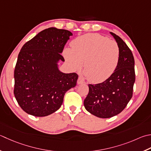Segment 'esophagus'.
<instances>
[{
  "label": "esophagus",
  "instance_id": "1",
  "mask_svg": "<svg viewBox=\"0 0 151 151\" xmlns=\"http://www.w3.org/2000/svg\"><path fill=\"white\" fill-rule=\"evenodd\" d=\"M84 81L83 79H82L81 77H79L78 78V81H77V83H78V84H83V83H84Z\"/></svg>",
  "mask_w": 151,
  "mask_h": 151
}]
</instances>
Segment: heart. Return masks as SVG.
Listing matches in <instances>:
<instances>
[{"instance_id": "obj_1", "label": "heart", "mask_w": 151, "mask_h": 151, "mask_svg": "<svg viewBox=\"0 0 151 151\" xmlns=\"http://www.w3.org/2000/svg\"><path fill=\"white\" fill-rule=\"evenodd\" d=\"M71 49L64 50V56L74 69L84 70L92 83H100L113 75L119 63L120 51L118 44L97 33H88L73 39Z\"/></svg>"}]
</instances>
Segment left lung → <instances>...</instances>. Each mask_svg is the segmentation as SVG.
Segmentation results:
<instances>
[{"mask_svg":"<svg viewBox=\"0 0 151 151\" xmlns=\"http://www.w3.org/2000/svg\"><path fill=\"white\" fill-rule=\"evenodd\" d=\"M120 51L116 69L110 78L101 83L88 84L89 92L84 101L85 109L93 115L102 119L120 113L133 95L135 81L134 58L131 50L123 40L111 32Z\"/></svg>","mask_w":151,"mask_h":151,"instance_id":"left-lung-1","label":"left lung"}]
</instances>
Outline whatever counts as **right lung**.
I'll list each match as a JSON object with an SVG mask.
<instances>
[{"label":"right lung","instance_id":"obj_1","mask_svg":"<svg viewBox=\"0 0 151 151\" xmlns=\"http://www.w3.org/2000/svg\"><path fill=\"white\" fill-rule=\"evenodd\" d=\"M73 34L65 29H44L21 49L14 69V94L20 107L35 116L58 111L67 90L75 87L78 76L58 68L65 60L61 53Z\"/></svg>","mask_w":151,"mask_h":151}]
</instances>
